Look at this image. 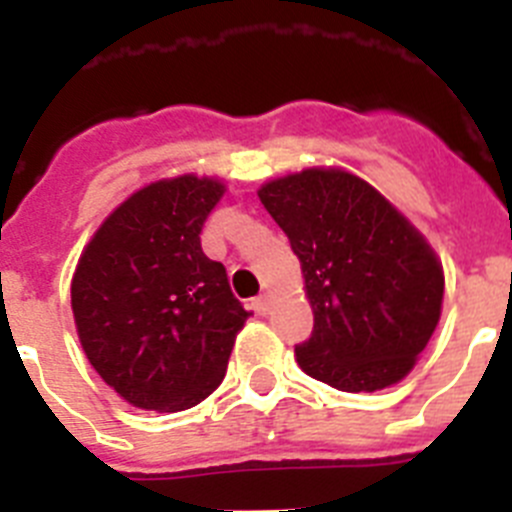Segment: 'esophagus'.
Returning <instances> with one entry per match:
<instances>
[{"mask_svg":"<svg viewBox=\"0 0 512 512\" xmlns=\"http://www.w3.org/2000/svg\"><path fill=\"white\" fill-rule=\"evenodd\" d=\"M251 307H253V312H256V315H269V310H271V295L256 297V300L251 302Z\"/></svg>","mask_w":512,"mask_h":512,"instance_id":"obj_1","label":"esophagus"}]
</instances>
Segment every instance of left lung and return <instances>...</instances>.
<instances>
[{"label":"left lung","mask_w":512,"mask_h":512,"mask_svg":"<svg viewBox=\"0 0 512 512\" xmlns=\"http://www.w3.org/2000/svg\"><path fill=\"white\" fill-rule=\"evenodd\" d=\"M259 197L287 233L312 305L297 364L343 392H374L415 366L443 302V269L423 235L369 182L305 169Z\"/></svg>","instance_id":"8db88e82"}]
</instances>
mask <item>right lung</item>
Here are the masks:
<instances>
[{
    "instance_id": "1",
    "label": "right lung",
    "mask_w": 512,
    "mask_h": 512,
    "mask_svg": "<svg viewBox=\"0 0 512 512\" xmlns=\"http://www.w3.org/2000/svg\"><path fill=\"white\" fill-rule=\"evenodd\" d=\"M225 187L184 174L130 194L87 243L71 279L89 364L130 405L194 408L220 387L251 312L200 233Z\"/></svg>"
}]
</instances>
